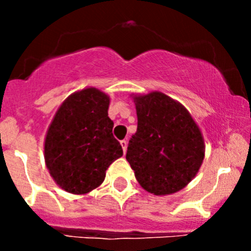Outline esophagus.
I'll return each mask as SVG.
<instances>
[{
  "label": "esophagus",
  "mask_w": 251,
  "mask_h": 251,
  "mask_svg": "<svg viewBox=\"0 0 251 251\" xmlns=\"http://www.w3.org/2000/svg\"><path fill=\"white\" fill-rule=\"evenodd\" d=\"M120 144H121V148H123V151H124V154H125L126 151H127V142L124 140L120 142Z\"/></svg>",
  "instance_id": "obj_1"
}]
</instances>
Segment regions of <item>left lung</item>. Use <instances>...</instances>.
<instances>
[{"instance_id": "8db88e82", "label": "left lung", "mask_w": 251, "mask_h": 251, "mask_svg": "<svg viewBox=\"0 0 251 251\" xmlns=\"http://www.w3.org/2000/svg\"><path fill=\"white\" fill-rule=\"evenodd\" d=\"M137 131L126 153L136 179L154 196H170L196 177L205 156L204 137L191 113L178 100L151 91L131 95Z\"/></svg>"}]
</instances>
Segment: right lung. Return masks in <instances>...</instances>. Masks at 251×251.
Here are the masks:
<instances>
[{
  "label": "right lung",
  "mask_w": 251,
  "mask_h": 251,
  "mask_svg": "<svg viewBox=\"0 0 251 251\" xmlns=\"http://www.w3.org/2000/svg\"><path fill=\"white\" fill-rule=\"evenodd\" d=\"M110 98L96 87L75 91L60 104L45 137V163L53 181L76 196L103 183L110 164L123 156L108 116Z\"/></svg>",
  "instance_id": "right-lung-1"
}]
</instances>
